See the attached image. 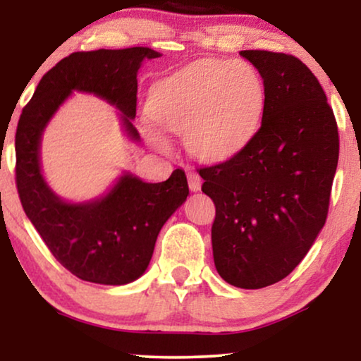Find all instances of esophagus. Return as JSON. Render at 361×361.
Listing matches in <instances>:
<instances>
[{"label": "esophagus", "mask_w": 361, "mask_h": 361, "mask_svg": "<svg viewBox=\"0 0 361 361\" xmlns=\"http://www.w3.org/2000/svg\"><path fill=\"white\" fill-rule=\"evenodd\" d=\"M187 180H189V189L192 192L200 190L202 179H200V176L197 174V172H189V174H187Z\"/></svg>", "instance_id": "34e87169"}]
</instances>
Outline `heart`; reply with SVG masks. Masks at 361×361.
Returning <instances> with one entry per match:
<instances>
[{
	"mask_svg": "<svg viewBox=\"0 0 361 361\" xmlns=\"http://www.w3.org/2000/svg\"><path fill=\"white\" fill-rule=\"evenodd\" d=\"M264 103V83L251 63L205 59L157 83L149 113L166 130L187 133L192 154L221 161L255 136Z\"/></svg>",
	"mask_w": 361,
	"mask_h": 361,
	"instance_id": "b5f03b06",
	"label": "heart"
}]
</instances>
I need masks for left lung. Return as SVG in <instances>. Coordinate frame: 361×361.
<instances>
[{
    "label": "left lung",
    "mask_w": 361,
    "mask_h": 361,
    "mask_svg": "<svg viewBox=\"0 0 361 361\" xmlns=\"http://www.w3.org/2000/svg\"><path fill=\"white\" fill-rule=\"evenodd\" d=\"M240 54L263 78L261 128L228 161L197 172L215 204L216 271L235 288L261 289L293 273L325 225L338 128L319 80L298 57Z\"/></svg>",
    "instance_id": "obj_1"
}]
</instances>
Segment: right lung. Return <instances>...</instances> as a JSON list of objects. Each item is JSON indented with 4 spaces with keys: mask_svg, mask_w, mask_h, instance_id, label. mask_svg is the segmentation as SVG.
<instances>
[{
    "mask_svg": "<svg viewBox=\"0 0 361 361\" xmlns=\"http://www.w3.org/2000/svg\"><path fill=\"white\" fill-rule=\"evenodd\" d=\"M161 54L149 47L73 52L41 78L23 108L16 130V187L27 219L63 268L82 281L106 286L133 283L149 264L157 235L189 195L185 172L149 184L125 174L100 199L68 204L54 194L41 172V137L59 106L73 90L93 93L123 113L133 141L137 71L145 59Z\"/></svg>",
    "mask_w": 361,
    "mask_h": 361,
    "instance_id": "1",
    "label": "right lung"
}]
</instances>
